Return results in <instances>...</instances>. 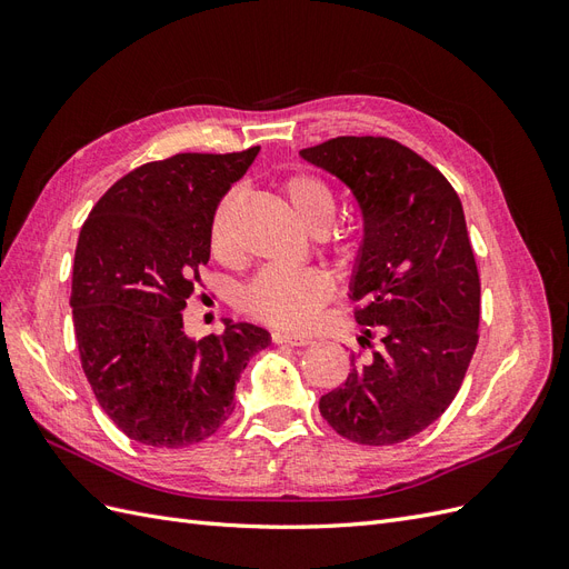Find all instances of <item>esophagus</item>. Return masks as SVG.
Returning <instances> with one entry per match:
<instances>
[{"label": "esophagus", "instance_id": "34e87169", "mask_svg": "<svg viewBox=\"0 0 569 569\" xmlns=\"http://www.w3.org/2000/svg\"><path fill=\"white\" fill-rule=\"evenodd\" d=\"M272 341L274 343H287V347H306V343H311V339H308V337L291 335V332H272Z\"/></svg>", "mask_w": 569, "mask_h": 569}]
</instances>
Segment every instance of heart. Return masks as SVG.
Listing matches in <instances>:
<instances>
[{
    "label": "heart",
    "mask_w": 569,
    "mask_h": 569,
    "mask_svg": "<svg viewBox=\"0 0 569 569\" xmlns=\"http://www.w3.org/2000/svg\"><path fill=\"white\" fill-rule=\"evenodd\" d=\"M280 189L289 209L297 213L308 232L320 234L332 228L337 218V194L325 178L299 170V173L287 176ZM234 206L237 189L220 199L211 218L209 244L211 253L220 261H228L234 253ZM332 280L320 270L266 268L239 291V311L263 325L280 327V330H303L316 320L320 308L332 299Z\"/></svg>",
    "instance_id": "1"
}]
</instances>
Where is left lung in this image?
Returning a JSON list of instances; mask_svg holds the SVG:
<instances>
[{"label": "left lung", "mask_w": 569, "mask_h": 569, "mask_svg": "<svg viewBox=\"0 0 569 569\" xmlns=\"http://www.w3.org/2000/svg\"><path fill=\"white\" fill-rule=\"evenodd\" d=\"M301 157L347 182L366 220L351 299L368 327L358 341L372 356L360 363L353 353L320 412L349 441L401 443L451 406L479 341V270L462 203L432 163L391 137H335Z\"/></svg>", "instance_id": "1"}]
</instances>
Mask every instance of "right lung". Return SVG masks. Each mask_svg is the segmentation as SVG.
Listing matches in <instances>:
<instances>
[{
    "instance_id": "right-lung-1",
    "label": "right lung",
    "mask_w": 569,
    "mask_h": 569,
    "mask_svg": "<svg viewBox=\"0 0 569 569\" xmlns=\"http://www.w3.org/2000/svg\"><path fill=\"white\" fill-rule=\"evenodd\" d=\"M256 153L144 163L107 189L80 230L71 287L80 363L99 406L134 441L184 449L216 435L247 360L268 347L270 335L249 322L199 341L182 330L211 256L216 206Z\"/></svg>"
}]
</instances>
